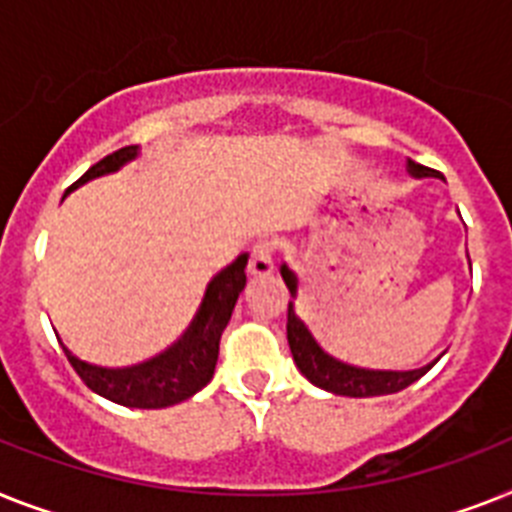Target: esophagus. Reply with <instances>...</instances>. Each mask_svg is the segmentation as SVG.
I'll use <instances>...</instances> for the list:
<instances>
[{
    "label": "esophagus",
    "instance_id": "esophagus-1",
    "mask_svg": "<svg viewBox=\"0 0 512 512\" xmlns=\"http://www.w3.org/2000/svg\"><path fill=\"white\" fill-rule=\"evenodd\" d=\"M248 272L251 277H269L274 272V246L272 243H256L248 256Z\"/></svg>",
    "mask_w": 512,
    "mask_h": 512
}]
</instances>
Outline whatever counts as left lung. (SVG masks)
Wrapping results in <instances>:
<instances>
[{
  "label": "left lung",
  "instance_id": "8db88e82",
  "mask_svg": "<svg viewBox=\"0 0 512 512\" xmlns=\"http://www.w3.org/2000/svg\"><path fill=\"white\" fill-rule=\"evenodd\" d=\"M408 172L413 177H442L437 170H429L424 164L408 159ZM282 280H285L290 295H295V274L282 264ZM287 342H290V353H293L295 366L301 369L303 377L316 387H322L335 395L345 398H377V395H395L405 390L408 384L424 377V369L413 371H371L358 369L350 363L335 361V358L319 348V342L308 332L306 324L295 316L293 301L287 303Z\"/></svg>",
  "mask_w": 512,
  "mask_h": 512
}]
</instances>
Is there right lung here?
I'll list each match as a JSON object with an SVG mask.
<instances>
[{
	"label": "right lung",
	"mask_w": 512,
	"mask_h": 512,
	"mask_svg": "<svg viewBox=\"0 0 512 512\" xmlns=\"http://www.w3.org/2000/svg\"><path fill=\"white\" fill-rule=\"evenodd\" d=\"M135 156H138V146H125V149L112 151L80 177L78 183L70 185L67 193L78 188V185L88 183V180H94V177L117 172L122 164L133 162ZM246 264L248 256L240 253L238 259L225 266L209 282L201 308L196 311V319L185 329V335L170 350H164L162 356L135 363V366H125V369H107V366L80 361L62 345V350L67 353V361L73 363L78 377L96 395L117 405L167 408V405H177L193 398L214 377V366H217L219 358V340H222V332L230 322L238 295L246 287Z\"/></svg>",
	"instance_id": "1"
}]
</instances>
